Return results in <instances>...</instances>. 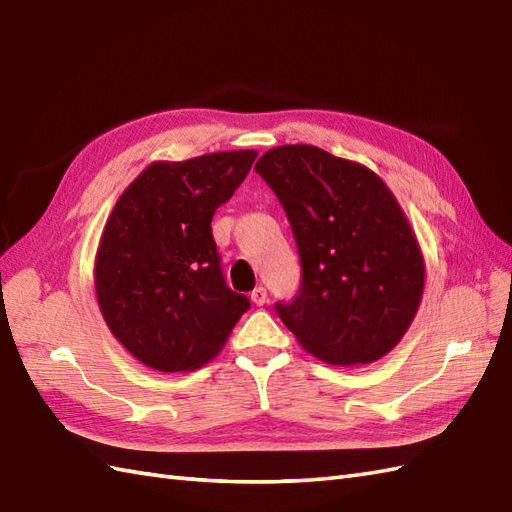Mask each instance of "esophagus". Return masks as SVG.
<instances>
[{
    "mask_svg": "<svg viewBox=\"0 0 512 512\" xmlns=\"http://www.w3.org/2000/svg\"><path fill=\"white\" fill-rule=\"evenodd\" d=\"M251 300L257 305V307H264L268 303V292L266 287H255V290L251 292Z\"/></svg>",
    "mask_w": 512,
    "mask_h": 512,
    "instance_id": "esophagus-1",
    "label": "esophagus"
}]
</instances>
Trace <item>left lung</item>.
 Instances as JSON below:
<instances>
[{
  "label": "left lung",
  "instance_id": "obj_1",
  "mask_svg": "<svg viewBox=\"0 0 512 512\" xmlns=\"http://www.w3.org/2000/svg\"><path fill=\"white\" fill-rule=\"evenodd\" d=\"M257 173L290 220L303 285L279 318L309 355L363 365L400 344L422 303L426 266L409 218L374 170L313 144H283Z\"/></svg>",
  "mask_w": 512,
  "mask_h": 512
}]
</instances>
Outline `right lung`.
Segmentation results:
<instances>
[{
    "label": "right lung",
    "mask_w": 512,
    "mask_h": 512,
    "mask_svg": "<svg viewBox=\"0 0 512 512\" xmlns=\"http://www.w3.org/2000/svg\"><path fill=\"white\" fill-rule=\"evenodd\" d=\"M255 157L244 149L151 162L112 207L95 257L97 303L112 335L147 368H203L251 305L222 279L212 216Z\"/></svg>",
    "instance_id": "right-lung-1"
}]
</instances>
